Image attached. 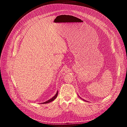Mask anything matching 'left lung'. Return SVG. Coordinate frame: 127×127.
I'll return each mask as SVG.
<instances>
[{
    "label": "left lung",
    "instance_id": "left-lung-1",
    "mask_svg": "<svg viewBox=\"0 0 127 127\" xmlns=\"http://www.w3.org/2000/svg\"><path fill=\"white\" fill-rule=\"evenodd\" d=\"M84 101H85V100H84Z\"/></svg>",
    "mask_w": 127,
    "mask_h": 127
}]
</instances>
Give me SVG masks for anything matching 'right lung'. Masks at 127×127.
I'll return each mask as SVG.
<instances>
[{
    "mask_svg": "<svg viewBox=\"0 0 127 127\" xmlns=\"http://www.w3.org/2000/svg\"><path fill=\"white\" fill-rule=\"evenodd\" d=\"M58 92H57V93H56V95H55V96H53L52 98H51V99H50L49 100L47 101L46 102H43V103H42V104H44V103H50V102H51L53 101V100H54L56 99V97H57V96H58Z\"/></svg>",
    "mask_w": 127,
    "mask_h": 127,
    "instance_id": "1",
    "label": "right lung"
}]
</instances>
